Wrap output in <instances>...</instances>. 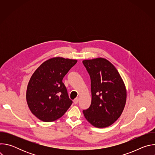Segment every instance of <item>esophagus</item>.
Returning a JSON list of instances; mask_svg holds the SVG:
<instances>
[{
    "label": "esophagus",
    "mask_w": 155,
    "mask_h": 155,
    "mask_svg": "<svg viewBox=\"0 0 155 155\" xmlns=\"http://www.w3.org/2000/svg\"><path fill=\"white\" fill-rule=\"evenodd\" d=\"M78 100H79V98H78V97H76V98L74 99V104H77L78 102Z\"/></svg>",
    "instance_id": "obj_1"
}]
</instances>
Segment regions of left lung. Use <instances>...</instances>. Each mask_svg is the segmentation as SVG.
Returning <instances> with one entry per match:
<instances>
[{
  "mask_svg": "<svg viewBox=\"0 0 155 155\" xmlns=\"http://www.w3.org/2000/svg\"><path fill=\"white\" fill-rule=\"evenodd\" d=\"M83 63L91 78V104L83 113L85 118L98 128L108 127L121 116L125 107L127 91L115 66L107 59L97 58Z\"/></svg>",
  "mask_w": 155,
  "mask_h": 155,
  "instance_id": "obj_1",
  "label": "left lung"
}]
</instances>
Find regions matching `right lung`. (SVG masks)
Segmentation results:
<instances>
[{"label": "right lung", "mask_w": 155, "mask_h": 155, "mask_svg": "<svg viewBox=\"0 0 155 155\" xmlns=\"http://www.w3.org/2000/svg\"><path fill=\"white\" fill-rule=\"evenodd\" d=\"M77 62L76 59L54 57L43 62L34 72L28 84L26 101L38 119L54 121L71 107L72 101L62 79Z\"/></svg>", "instance_id": "1"}]
</instances>
